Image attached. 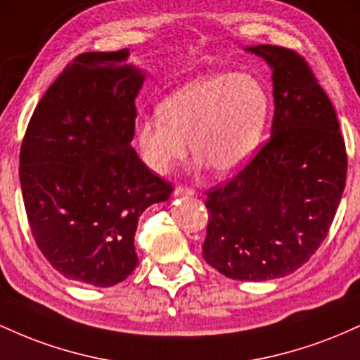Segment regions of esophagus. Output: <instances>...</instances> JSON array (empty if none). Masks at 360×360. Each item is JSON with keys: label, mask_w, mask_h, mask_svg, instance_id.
Masks as SVG:
<instances>
[{"label": "esophagus", "mask_w": 360, "mask_h": 360, "mask_svg": "<svg viewBox=\"0 0 360 360\" xmlns=\"http://www.w3.org/2000/svg\"><path fill=\"white\" fill-rule=\"evenodd\" d=\"M174 194H176V196H194V194H196V191H194L193 188H189V186L179 184V186H176Z\"/></svg>", "instance_id": "34e87169"}]
</instances>
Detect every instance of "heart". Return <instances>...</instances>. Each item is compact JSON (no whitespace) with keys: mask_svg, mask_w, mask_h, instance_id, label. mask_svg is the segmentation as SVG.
<instances>
[{"mask_svg":"<svg viewBox=\"0 0 360 360\" xmlns=\"http://www.w3.org/2000/svg\"><path fill=\"white\" fill-rule=\"evenodd\" d=\"M159 117L135 127L140 155L164 174L183 160L191 143L198 160L226 176L259 147L271 111L266 86L252 74L217 72L186 82L160 101Z\"/></svg>","mask_w":360,"mask_h":360,"instance_id":"b5f03b06","label":"heart"}]
</instances>
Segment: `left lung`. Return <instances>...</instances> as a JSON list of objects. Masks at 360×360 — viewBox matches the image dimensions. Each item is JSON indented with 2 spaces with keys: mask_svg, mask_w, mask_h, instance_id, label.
<instances>
[{
  "mask_svg": "<svg viewBox=\"0 0 360 360\" xmlns=\"http://www.w3.org/2000/svg\"><path fill=\"white\" fill-rule=\"evenodd\" d=\"M272 68L271 139L226 183L206 193L203 259L238 281L300 269L328 235L347 179L335 108L303 56L254 45Z\"/></svg>",
  "mask_w": 360,
  "mask_h": 360,
  "instance_id": "obj_1",
  "label": "left lung"
}]
</instances>
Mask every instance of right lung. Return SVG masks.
<instances>
[{
    "instance_id": "add662e5",
    "label": "right lung",
    "mask_w": 360,
    "mask_h": 360,
    "mask_svg": "<svg viewBox=\"0 0 360 360\" xmlns=\"http://www.w3.org/2000/svg\"><path fill=\"white\" fill-rule=\"evenodd\" d=\"M130 52H86L69 62L34 110L20 147L28 225L64 278L108 288L139 264L134 237L172 184L130 146L143 74Z\"/></svg>"
}]
</instances>
